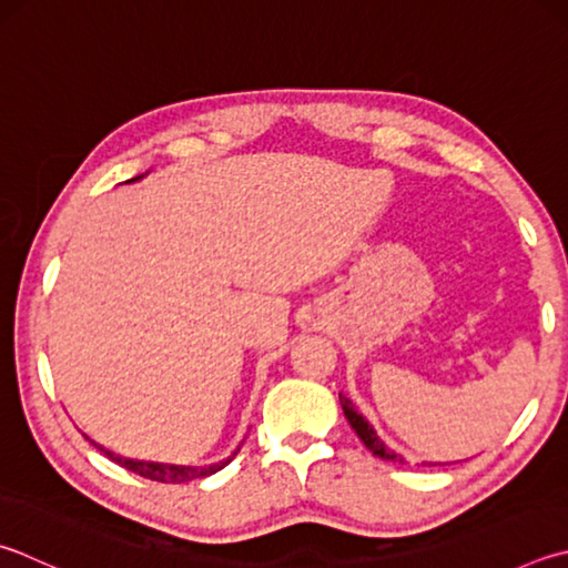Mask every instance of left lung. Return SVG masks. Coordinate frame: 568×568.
Returning <instances> with one entry per match:
<instances>
[{
    "label": "left lung",
    "instance_id": "left-lung-1",
    "mask_svg": "<svg viewBox=\"0 0 568 568\" xmlns=\"http://www.w3.org/2000/svg\"><path fill=\"white\" fill-rule=\"evenodd\" d=\"M339 405H343V412H345V417H347V422H349V427H353V429L357 432V437L363 439V445H365L369 452H373L375 457H379V459H387V462L405 464V457H402V455H395V452L387 449L385 442L377 437V432L373 429V425H369V422H367L363 415H359V412L355 409L353 402H349L347 397L339 395Z\"/></svg>",
    "mask_w": 568,
    "mask_h": 568
}]
</instances>
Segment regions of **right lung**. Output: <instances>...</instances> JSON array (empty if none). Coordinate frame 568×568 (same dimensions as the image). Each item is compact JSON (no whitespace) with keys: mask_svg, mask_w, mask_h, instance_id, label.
I'll use <instances>...</instances> for the list:
<instances>
[{"mask_svg":"<svg viewBox=\"0 0 568 568\" xmlns=\"http://www.w3.org/2000/svg\"><path fill=\"white\" fill-rule=\"evenodd\" d=\"M136 181V179H133ZM104 455L111 459L121 464L123 469H129L133 474H139V477L143 479H151V481H163V484H183V481H191V479H201V477H209V474H215L219 469H223L225 464H229L233 457H235V449L233 457H229L225 462H219V464H211V467H179V464H159V462H136V459H123L119 455H113V452L99 447Z\"/></svg>","mask_w":568,"mask_h":568,"instance_id":"1","label":"right lung"}]
</instances>
